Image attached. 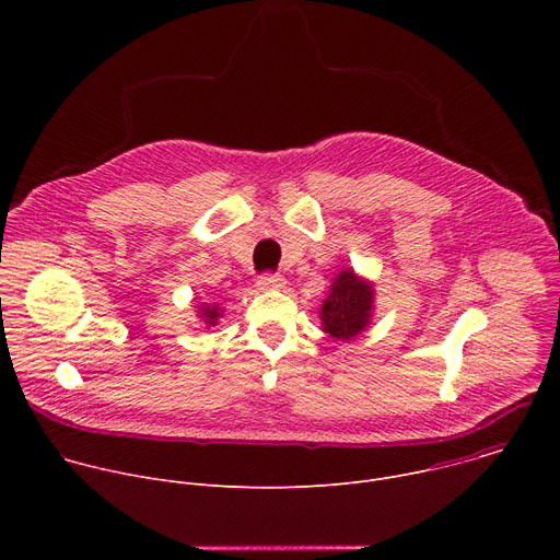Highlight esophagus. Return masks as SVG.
<instances>
[{
    "mask_svg": "<svg viewBox=\"0 0 560 560\" xmlns=\"http://www.w3.org/2000/svg\"><path fill=\"white\" fill-rule=\"evenodd\" d=\"M285 285V279L281 275H261L257 279V288L259 290H277V288H283Z\"/></svg>",
    "mask_w": 560,
    "mask_h": 560,
    "instance_id": "obj_1",
    "label": "esophagus"
}]
</instances>
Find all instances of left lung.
<instances>
[{"mask_svg":"<svg viewBox=\"0 0 560 560\" xmlns=\"http://www.w3.org/2000/svg\"><path fill=\"white\" fill-rule=\"evenodd\" d=\"M374 281L361 277L354 268H343L318 307L322 328L335 341H352L365 332L374 316Z\"/></svg>","mask_w":560,"mask_h":560,"instance_id":"left-lung-1","label":"left lung"}]
</instances>
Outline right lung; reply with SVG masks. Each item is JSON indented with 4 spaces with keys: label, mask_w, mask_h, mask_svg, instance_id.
<instances>
[{
    "label": "right lung",
    "mask_w": 560,
    "mask_h": 560,
    "mask_svg": "<svg viewBox=\"0 0 560 560\" xmlns=\"http://www.w3.org/2000/svg\"><path fill=\"white\" fill-rule=\"evenodd\" d=\"M223 312L225 310L219 303H197V318H199V324L208 330L219 324V318L223 316Z\"/></svg>",
    "instance_id": "obj_1"
}]
</instances>
